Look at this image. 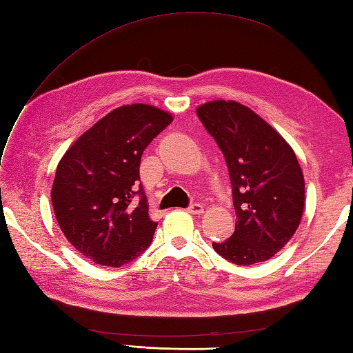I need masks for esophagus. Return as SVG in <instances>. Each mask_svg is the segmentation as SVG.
Listing matches in <instances>:
<instances>
[{
	"mask_svg": "<svg viewBox=\"0 0 353 353\" xmlns=\"http://www.w3.org/2000/svg\"><path fill=\"white\" fill-rule=\"evenodd\" d=\"M186 211H188L192 215H200V214H203V205H201V203H191Z\"/></svg>",
	"mask_w": 353,
	"mask_h": 353,
	"instance_id": "obj_1",
	"label": "esophagus"
}]
</instances>
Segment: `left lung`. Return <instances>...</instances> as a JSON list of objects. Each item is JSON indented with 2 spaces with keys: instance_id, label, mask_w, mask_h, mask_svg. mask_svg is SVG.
Instances as JSON below:
<instances>
[{
  "instance_id": "1",
  "label": "left lung",
  "mask_w": 353,
  "mask_h": 353,
  "mask_svg": "<svg viewBox=\"0 0 353 353\" xmlns=\"http://www.w3.org/2000/svg\"><path fill=\"white\" fill-rule=\"evenodd\" d=\"M197 117L226 159L236 214L234 235L212 243L236 265L267 261L301 224L305 181L301 165L279 133L236 101H209Z\"/></svg>"
}]
</instances>
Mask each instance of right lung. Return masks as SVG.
Masks as SVG:
<instances>
[{"label":"right lung","instance_id":"right-lung-1","mask_svg":"<svg viewBox=\"0 0 353 353\" xmlns=\"http://www.w3.org/2000/svg\"><path fill=\"white\" fill-rule=\"evenodd\" d=\"M172 121L148 104L112 110L85 132L57 165L51 201L66 239L106 267L134 261L152 244L156 221L139 183L141 156Z\"/></svg>","mask_w":353,"mask_h":353}]
</instances>
